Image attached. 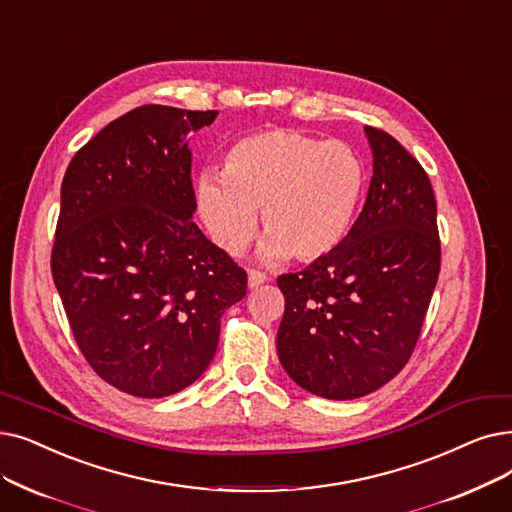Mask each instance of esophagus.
Instances as JSON below:
<instances>
[{
    "label": "esophagus",
    "instance_id": "1",
    "mask_svg": "<svg viewBox=\"0 0 512 512\" xmlns=\"http://www.w3.org/2000/svg\"><path fill=\"white\" fill-rule=\"evenodd\" d=\"M265 280H268V276H265L263 272H259V270H251V272H249V288L261 286Z\"/></svg>",
    "mask_w": 512,
    "mask_h": 512
}]
</instances>
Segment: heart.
I'll list each match as a JSON object with an SVG mask.
<instances>
[{"label": "heart", "mask_w": 512, "mask_h": 512, "mask_svg": "<svg viewBox=\"0 0 512 512\" xmlns=\"http://www.w3.org/2000/svg\"><path fill=\"white\" fill-rule=\"evenodd\" d=\"M366 169L351 146L293 129H265L236 140L221 173L196 182V207L213 240L240 255L257 234L259 209L268 238L259 257L314 261L335 251L362 203Z\"/></svg>", "instance_id": "obj_1"}]
</instances>
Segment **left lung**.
Wrapping results in <instances>:
<instances>
[{
  "mask_svg": "<svg viewBox=\"0 0 512 512\" xmlns=\"http://www.w3.org/2000/svg\"><path fill=\"white\" fill-rule=\"evenodd\" d=\"M364 129L372 180L360 217L335 251L278 276L280 364L326 399L368 395L408 364L441 268L427 171L387 131Z\"/></svg>",
  "mask_w": 512,
  "mask_h": 512,
  "instance_id": "left-lung-1",
  "label": "left lung"
}]
</instances>
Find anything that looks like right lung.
<instances>
[{
  "label": "right lung",
  "instance_id": "right-lung-1",
  "mask_svg": "<svg viewBox=\"0 0 512 512\" xmlns=\"http://www.w3.org/2000/svg\"><path fill=\"white\" fill-rule=\"evenodd\" d=\"M217 110L146 104L66 167L52 276L83 358L108 385L167 397L211 364L247 272L192 221L190 133Z\"/></svg>",
  "mask_w": 512,
  "mask_h": 512
}]
</instances>
